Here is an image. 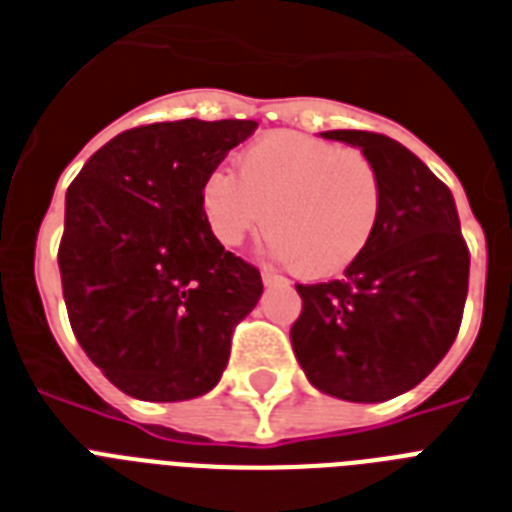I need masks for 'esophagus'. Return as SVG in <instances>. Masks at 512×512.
I'll return each instance as SVG.
<instances>
[{"label":"esophagus","mask_w":512,"mask_h":512,"mask_svg":"<svg viewBox=\"0 0 512 512\" xmlns=\"http://www.w3.org/2000/svg\"><path fill=\"white\" fill-rule=\"evenodd\" d=\"M263 284L265 286H273V284H289L284 276H278V273H273L270 268H263Z\"/></svg>","instance_id":"1"}]
</instances>
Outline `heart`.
Instances as JSON below:
<instances>
[{
  "instance_id": "b5f03b06",
  "label": "heart",
  "mask_w": 512,
  "mask_h": 512,
  "mask_svg": "<svg viewBox=\"0 0 512 512\" xmlns=\"http://www.w3.org/2000/svg\"><path fill=\"white\" fill-rule=\"evenodd\" d=\"M207 226L236 247L268 223L270 249L307 278L342 273L376 234L384 186L360 149L281 131L239 157V173L215 168L199 191Z\"/></svg>"
}]
</instances>
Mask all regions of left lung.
Instances as JSON below:
<instances>
[{
    "label": "left lung",
    "mask_w": 512,
    "mask_h": 512,
    "mask_svg": "<svg viewBox=\"0 0 512 512\" xmlns=\"http://www.w3.org/2000/svg\"><path fill=\"white\" fill-rule=\"evenodd\" d=\"M373 160L384 186L376 234L342 278L297 284L292 347L310 384L350 402H384L434 371L463 321L471 252L452 191L400 141L326 131Z\"/></svg>",
    "instance_id": "obj_1"
}]
</instances>
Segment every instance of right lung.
I'll use <instances>...</instances> for the list:
<instances>
[{"mask_svg":"<svg viewBox=\"0 0 512 512\" xmlns=\"http://www.w3.org/2000/svg\"><path fill=\"white\" fill-rule=\"evenodd\" d=\"M255 120H173L97 149L65 197L57 263L70 328L120 392L181 402L226 371L231 336L263 294L228 252L199 191Z\"/></svg>","mask_w":512,"mask_h":512,"instance_id":"obj_1","label":"right lung"}]
</instances>
